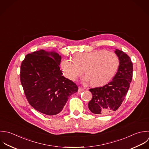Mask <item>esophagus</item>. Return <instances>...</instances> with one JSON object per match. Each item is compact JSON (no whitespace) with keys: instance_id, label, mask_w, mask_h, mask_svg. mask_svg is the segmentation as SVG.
Segmentation results:
<instances>
[{"instance_id":"esophagus-1","label":"esophagus","mask_w":149,"mask_h":149,"mask_svg":"<svg viewBox=\"0 0 149 149\" xmlns=\"http://www.w3.org/2000/svg\"><path fill=\"white\" fill-rule=\"evenodd\" d=\"M84 91V88L79 87V89H78V93H81V92H82V91Z\"/></svg>"}]
</instances>
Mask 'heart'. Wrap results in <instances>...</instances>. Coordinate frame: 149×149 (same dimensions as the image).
I'll return each mask as SVG.
<instances>
[{
    "label": "heart",
    "mask_w": 149,
    "mask_h": 149,
    "mask_svg": "<svg viewBox=\"0 0 149 149\" xmlns=\"http://www.w3.org/2000/svg\"><path fill=\"white\" fill-rule=\"evenodd\" d=\"M120 66L118 55L106 50H95L87 53L76 54L74 60L65 58L61 67L67 78L76 81L85 69V82L93 86H102L109 82L115 76Z\"/></svg>",
    "instance_id": "obj_1"
}]
</instances>
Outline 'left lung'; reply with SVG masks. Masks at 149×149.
<instances>
[{
  "instance_id": "left-lung-1",
  "label": "left lung",
  "mask_w": 149,
  "mask_h": 149,
  "mask_svg": "<svg viewBox=\"0 0 149 149\" xmlns=\"http://www.w3.org/2000/svg\"><path fill=\"white\" fill-rule=\"evenodd\" d=\"M120 66L113 80L102 87L90 89L92 99L88 103L92 113L107 115L116 111L121 105L128 91L133 75V64L124 52L116 49Z\"/></svg>"
}]
</instances>
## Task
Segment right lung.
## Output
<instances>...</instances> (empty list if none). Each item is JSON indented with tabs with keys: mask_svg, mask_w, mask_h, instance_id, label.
Listing matches in <instances>:
<instances>
[{
	"mask_svg": "<svg viewBox=\"0 0 149 149\" xmlns=\"http://www.w3.org/2000/svg\"><path fill=\"white\" fill-rule=\"evenodd\" d=\"M61 57L55 52L39 50L25 56L21 64L20 81L29 104L48 116L58 114L78 88L63 76Z\"/></svg>",
	"mask_w": 149,
	"mask_h": 149,
	"instance_id": "right-lung-1",
	"label": "right lung"
}]
</instances>
